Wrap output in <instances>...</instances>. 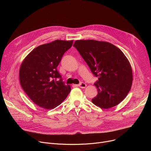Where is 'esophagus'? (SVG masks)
<instances>
[{"instance_id":"34e87169","label":"esophagus","mask_w":151,"mask_h":151,"mask_svg":"<svg viewBox=\"0 0 151 151\" xmlns=\"http://www.w3.org/2000/svg\"><path fill=\"white\" fill-rule=\"evenodd\" d=\"M78 86L80 87V88H81L84 89V88H86L87 85H86L85 83H80V84H78Z\"/></svg>"}]
</instances>
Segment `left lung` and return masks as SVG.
Listing matches in <instances>:
<instances>
[{"label": "left lung", "mask_w": 151, "mask_h": 151, "mask_svg": "<svg viewBox=\"0 0 151 151\" xmlns=\"http://www.w3.org/2000/svg\"><path fill=\"white\" fill-rule=\"evenodd\" d=\"M73 46L99 78L94 84L98 94L92 100L93 104L104 109L120 104L129 92L133 80L131 65L122 51L111 43L94 40H78Z\"/></svg>", "instance_id": "left-lung-1"}]
</instances>
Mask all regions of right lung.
<instances>
[{
    "label": "right lung",
    "mask_w": 151,
    "mask_h": 151,
    "mask_svg": "<svg viewBox=\"0 0 151 151\" xmlns=\"http://www.w3.org/2000/svg\"><path fill=\"white\" fill-rule=\"evenodd\" d=\"M73 41L56 40L35 47L23 60L19 77L22 88L34 104L46 109L57 107L71 91L57 70L63 54ZM61 80L58 82L56 78Z\"/></svg>",
    "instance_id": "obj_1"
}]
</instances>
